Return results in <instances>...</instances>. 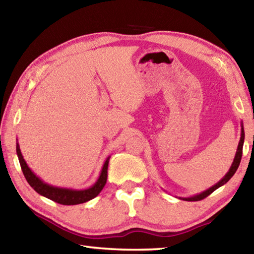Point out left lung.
Masks as SVG:
<instances>
[{
    "mask_svg": "<svg viewBox=\"0 0 254 254\" xmlns=\"http://www.w3.org/2000/svg\"><path fill=\"white\" fill-rule=\"evenodd\" d=\"M243 143H244V128H243V124H241V139H240V142L238 145V150H236V153H235V158L233 160V163H232L230 170L227 171V174L223 177L220 182H218L216 185H214L213 187L208 188L207 190H205L203 192H200L198 195H195L192 197H188V198H182L184 200H187V201H197V200H201L207 197L208 195L212 194L214 190H216L217 188H220L223 185H225L229 180L233 177V175L235 174V171L238 170L239 166H240V162H241V158H242V149H243Z\"/></svg>",
    "mask_w": 254,
    "mask_h": 254,
    "instance_id": "8db88e82",
    "label": "left lung"
}]
</instances>
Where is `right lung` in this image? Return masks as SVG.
Segmentation results:
<instances>
[{
  "label": "right lung",
  "mask_w": 254,
  "mask_h": 254,
  "mask_svg": "<svg viewBox=\"0 0 254 254\" xmlns=\"http://www.w3.org/2000/svg\"><path fill=\"white\" fill-rule=\"evenodd\" d=\"M16 154H18L21 169H22V173L30 186H31L38 194L45 196L47 198L54 200L58 204L77 205L86 203V201L95 198V197L102 191V189L104 188L106 184L107 167H109L110 157L107 158L106 161L104 162V166H103L101 175L100 177H98L97 182L94 184L91 188L81 189V190H75V189L51 186V185L42 182L39 177H37V176L32 173L31 169L29 168L27 162L24 161L22 154H21L19 143H16Z\"/></svg>",
  "instance_id": "obj_1"
}]
</instances>
